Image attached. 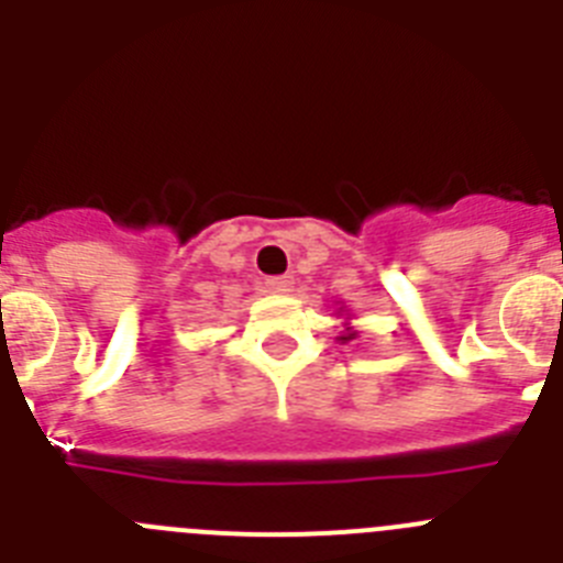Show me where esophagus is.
<instances>
[{"instance_id": "1", "label": "esophagus", "mask_w": 563, "mask_h": 563, "mask_svg": "<svg viewBox=\"0 0 563 563\" xmlns=\"http://www.w3.org/2000/svg\"><path fill=\"white\" fill-rule=\"evenodd\" d=\"M292 285H296V282H292V276H271L265 282V290L282 296V292H290Z\"/></svg>"}]
</instances>
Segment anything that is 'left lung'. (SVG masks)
Wrapping results in <instances>:
<instances>
[{
	"mask_svg": "<svg viewBox=\"0 0 563 563\" xmlns=\"http://www.w3.org/2000/svg\"><path fill=\"white\" fill-rule=\"evenodd\" d=\"M346 330H350V327H346ZM352 338H355V332H346V335H341V341H352Z\"/></svg>",
	"mask_w": 563,
	"mask_h": 563,
	"instance_id": "1",
	"label": "left lung"
}]
</instances>
